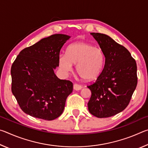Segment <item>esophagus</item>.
<instances>
[{
  "mask_svg": "<svg viewBox=\"0 0 148 148\" xmlns=\"http://www.w3.org/2000/svg\"><path fill=\"white\" fill-rule=\"evenodd\" d=\"M82 89V86L78 85L77 84H74V89L76 90V91H79V90H81Z\"/></svg>",
  "mask_w": 148,
  "mask_h": 148,
  "instance_id": "34e87169",
  "label": "esophagus"
}]
</instances>
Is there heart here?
<instances>
[{
  "label": "heart",
  "instance_id": "obj_1",
  "mask_svg": "<svg viewBox=\"0 0 148 148\" xmlns=\"http://www.w3.org/2000/svg\"><path fill=\"white\" fill-rule=\"evenodd\" d=\"M105 56L102 50L86 42H76L70 46L66 53L59 56L60 68L65 72L72 71V64H76L77 74L84 79L98 77L103 70Z\"/></svg>",
  "mask_w": 148,
  "mask_h": 148
}]
</instances>
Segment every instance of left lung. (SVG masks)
<instances>
[{
	"instance_id": "8db88e82",
	"label": "left lung",
	"mask_w": 148,
	"mask_h": 148,
	"mask_svg": "<svg viewBox=\"0 0 148 148\" xmlns=\"http://www.w3.org/2000/svg\"><path fill=\"white\" fill-rule=\"evenodd\" d=\"M105 56L103 70L96 82L87 87L91 97L90 113L99 118L109 117L126 108L138 82L135 59L128 49L104 34L91 33Z\"/></svg>"
}]
</instances>
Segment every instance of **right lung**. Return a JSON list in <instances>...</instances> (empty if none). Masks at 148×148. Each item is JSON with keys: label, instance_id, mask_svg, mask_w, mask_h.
<instances>
[{"label": "right lung", "instance_id": "add662e5", "mask_svg": "<svg viewBox=\"0 0 148 148\" xmlns=\"http://www.w3.org/2000/svg\"><path fill=\"white\" fill-rule=\"evenodd\" d=\"M70 38L56 34L42 39L21 50L12 64V92L25 114L48 121L62 114L73 84L59 79L53 70L59 66L60 51Z\"/></svg>", "mask_w": 148, "mask_h": 148}]
</instances>
